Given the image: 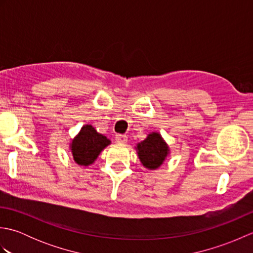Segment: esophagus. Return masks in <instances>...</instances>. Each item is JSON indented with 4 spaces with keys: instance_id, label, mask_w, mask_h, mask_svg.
<instances>
[{
    "instance_id": "obj_1",
    "label": "esophagus",
    "mask_w": 253,
    "mask_h": 253,
    "mask_svg": "<svg viewBox=\"0 0 253 253\" xmlns=\"http://www.w3.org/2000/svg\"><path fill=\"white\" fill-rule=\"evenodd\" d=\"M115 139H116L117 142H122V143H126L127 142V136L126 135H122V133H118V135H116Z\"/></svg>"
}]
</instances>
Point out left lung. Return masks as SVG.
<instances>
[{"mask_svg": "<svg viewBox=\"0 0 253 253\" xmlns=\"http://www.w3.org/2000/svg\"><path fill=\"white\" fill-rule=\"evenodd\" d=\"M138 155L143 166L155 169L163 163L169 153L168 144L159 133L152 132L137 146Z\"/></svg>", "mask_w": 253, "mask_h": 253, "instance_id": "1", "label": "left lung"}]
</instances>
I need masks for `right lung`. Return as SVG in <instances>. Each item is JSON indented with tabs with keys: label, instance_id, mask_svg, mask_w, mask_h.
I'll return each mask as SVG.
<instances>
[{
	"label": "right lung",
	"instance_id": "1",
	"mask_svg": "<svg viewBox=\"0 0 253 253\" xmlns=\"http://www.w3.org/2000/svg\"><path fill=\"white\" fill-rule=\"evenodd\" d=\"M107 144H110V140L105 136L96 132L92 126H84L79 135L72 142L75 162L84 166L92 164Z\"/></svg>",
	"mask_w": 253,
	"mask_h": 253
}]
</instances>
